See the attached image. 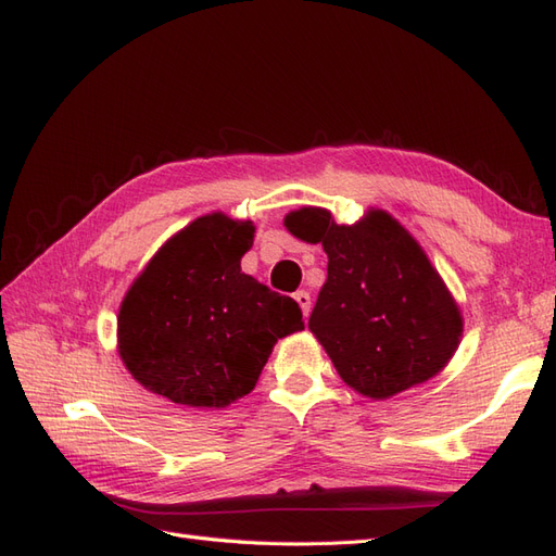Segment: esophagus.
Here are the masks:
<instances>
[{"instance_id":"34e87169","label":"esophagus","mask_w":556,"mask_h":556,"mask_svg":"<svg viewBox=\"0 0 556 556\" xmlns=\"http://www.w3.org/2000/svg\"><path fill=\"white\" fill-rule=\"evenodd\" d=\"M294 301L299 304L301 313H304V317H308V313H311V294L304 292V290H299V292L294 294Z\"/></svg>"}]
</instances>
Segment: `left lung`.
<instances>
[{
  "label": "left lung",
  "mask_w": 556,
  "mask_h": 556,
  "mask_svg": "<svg viewBox=\"0 0 556 556\" xmlns=\"http://www.w3.org/2000/svg\"><path fill=\"white\" fill-rule=\"evenodd\" d=\"M282 223L329 257L308 329L348 387L382 401L443 371L462 341V308L396 217L368 208L339 225L327 208L301 206Z\"/></svg>",
  "instance_id": "8db88e82"
}]
</instances>
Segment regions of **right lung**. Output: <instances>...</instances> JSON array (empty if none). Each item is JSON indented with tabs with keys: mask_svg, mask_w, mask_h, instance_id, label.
I'll list each match as a JSON object with an SVG mask.
<instances>
[{
	"mask_svg": "<svg viewBox=\"0 0 556 556\" xmlns=\"http://www.w3.org/2000/svg\"><path fill=\"white\" fill-rule=\"evenodd\" d=\"M255 225L215 211L166 241L117 313V355L148 392L225 408L255 390L278 339L304 329L294 299L241 271Z\"/></svg>",
	"mask_w": 556,
	"mask_h": 556,
	"instance_id": "add662e5",
	"label": "right lung"
}]
</instances>
